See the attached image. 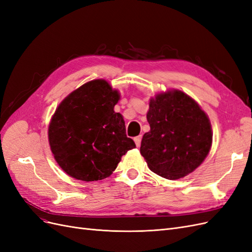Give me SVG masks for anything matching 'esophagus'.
<instances>
[{"label": "esophagus", "mask_w": 252, "mask_h": 252, "mask_svg": "<svg viewBox=\"0 0 252 252\" xmlns=\"http://www.w3.org/2000/svg\"><path fill=\"white\" fill-rule=\"evenodd\" d=\"M133 140H134V143H135V145H136V147H140V146H141V141H142V135L135 136V138H134Z\"/></svg>", "instance_id": "obj_1"}]
</instances>
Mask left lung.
Here are the masks:
<instances>
[{
	"label": "left lung",
	"instance_id": "left-lung-1",
	"mask_svg": "<svg viewBox=\"0 0 252 252\" xmlns=\"http://www.w3.org/2000/svg\"><path fill=\"white\" fill-rule=\"evenodd\" d=\"M141 155L151 171L168 180L192 172L208 156L212 143L210 121L192 97L168 90L150 98Z\"/></svg>",
	"mask_w": 252,
	"mask_h": 252
}]
</instances>
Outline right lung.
I'll return each mask as SVG.
<instances>
[{
  "mask_svg": "<svg viewBox=\"0 0 252 252\" xmlns=\"http://www.w3.org/2000/svg\"><path fill=\"white\" fill-rule=\"evenodd\" d=\"M119 100V91L107 81L94 80L59 105L48 140L57 163L68 175L85 182L103 180L135 147L127 138L123 117L113 110Z\"/></svg>",
  "mask_w": 252,
  "mask_h": 252,
  "instance_id": "right-lung-1",
  "label": "right lung"
}]
</instances>
